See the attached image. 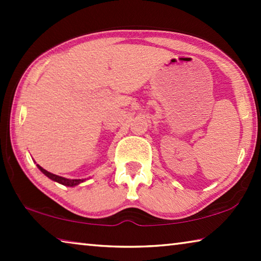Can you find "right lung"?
Segmentation results:
<instances>
[{
  "mask_svg": "<svg viewBox=\"0 0 261 261\" xmlns=\"http://www.w3.org/2000/svg\"><path fill=\"white\" fill-rule=\"evenodd\" d=\"M39 170L41 171L42 174H45L48 178H50L51 180H54V182L60 183L62 185H65V187H76V185L83 183L85 179H70V178H65V177H62V176L59 175H55V174H51L49 171H47L46 169H43L42 167H40L39 165H37Z\"/></svg>",
  "mask_w": 261,
  "mask_h": 261,
  "instance_id": "1",
  "label": "right lung"
}]
</instances>
